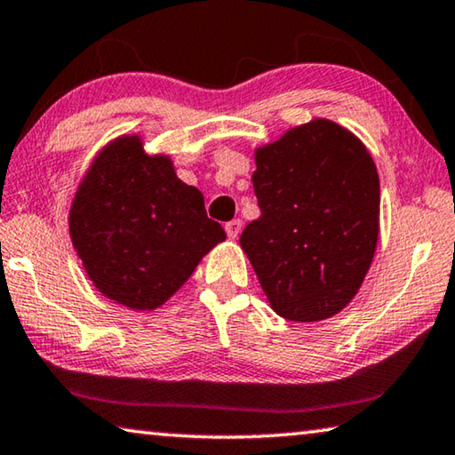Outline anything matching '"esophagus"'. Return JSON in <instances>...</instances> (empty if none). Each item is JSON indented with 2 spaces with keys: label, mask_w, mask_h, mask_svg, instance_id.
<instances>
[{
  "label": "esophagus",
  "mask_w": 455,
  "mask_h": 455,
  "mask_svg": "<svg viewBox=\"0 0 455 455\" xmlns=\"http://www.w3.org/2000/svg\"><path fill=\"white\" fill-rule=\"evenodd\" d=\"M241 227H243V222H241L239 219L228 220L227 225H225V230H227L228 239H236V236H239V233H241Z\"/></svg>",
  "instance_id": "esophagus-1"
}]
</instances>
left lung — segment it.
Listing matches in <instances>:
<instances>
[{"label":"left lung","instance_id":"1","mask_svg":"<svg viewBox=\"0 0 455 455\" xmlns=\"http://www.w3.org/2000/svg\"><path fill=\"white\" fill-rule=\"evenodd\" d=\"M255 162L261 216L241 247L281 318L326 320L355 298L377 249L372 157L344 127L314 119L259 148Z\"/></svg>","mask_w":455,"mask_h":455}]
</instances>
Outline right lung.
<instances>
[{"label":"right lung","instance_id":"add662e5","mask_svg":"<svg viewBox=\"0 0 455 455\" xmlns=\"http://www.w3.org/2000/svg\"><path fill=\"white\" fill-rule=\"evenodd\" d=\"M70 236L86 275L107 298L154 309L174 295L225 228L170 157H149L137 135L95 157L70 208Z\"/></svg>","mask_w":455,"mask_h":455}]
</instances>
